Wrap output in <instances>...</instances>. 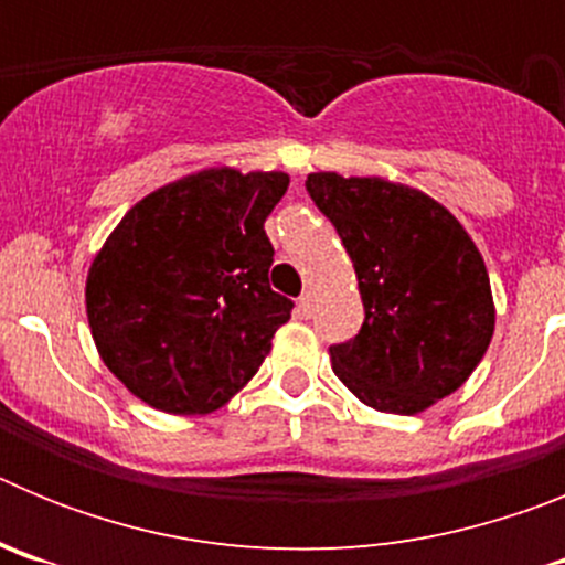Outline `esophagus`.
Here are the masks:
<instances>
[{
	"label": "esophagus",
	"mask_w": 565,
	"mask_h": 565,
	"mask_svg": "<svg viewBox=\"0 0 565 565\" xmlns=\"http://www.w3.org/2000/svg\"><path fill=\"white\" fill-rule=\"evenodd\" d=\"M297 306H299V313H302V317H311V313H313V294L311 291L302 294Z\"/></svg>",
	"instance_id": "1"
}]
</instances>
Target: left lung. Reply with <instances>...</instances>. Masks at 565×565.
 Returning <instances> with one entry per match:
<instances>
[{
    "instance_id": "8db88e82",
    "label": "left lung",
    "mask_w": 565,
    "mask_h": 565,
    "mask_svg": "<svg viewBox=\"0 0 565 565\" xmlns=\"http://www.w3.org/2000/svg\"><path fill=\"white\" fill-rule=\"evenodd\" d=\"M311 201L351 254L364 322L331 344L339 382L373 411L416 416L476 371L495 331L481 252L430 194L313 172Z\"/></svg>"
}]
</instances>
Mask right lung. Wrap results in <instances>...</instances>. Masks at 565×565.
I'll return each mask as SVG.
<instances>
[{
  "mask_svg": "<svg viewBox=\"0 0 565 565\" xmlns=\"http://www.w3.org/2000/svg\"><path fill=\"white\" fill-rule=\"evenodd\" d=\"M286 172L203 169L154 189L109 234L87 274L104 364L172 416L212 413L243 391L294 302L268 286L266 217Z\"/></svg>",
  "mask_w": 565,
  "mask_h": 565,
  "instance_id": "obj_1",
  "label": "right lung"
}]
</instances>
